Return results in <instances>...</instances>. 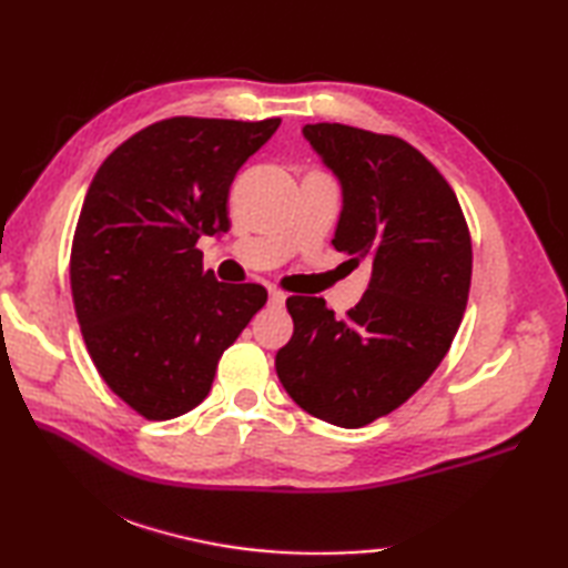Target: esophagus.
Instances as JSON below:
<instances>
[{"instance_id":"1","label":"esophagus","mask_w":568,"mask_h":568,"mask_svg":"<svg viewBox=\"0 0 568 568\" xmlns=\"http://www.w3.org/2000/svg\"><path fill=\"white\" fill-rule=\"evenodd\" d=\"M268 295H271V305H277V307H281V305L285 303V297H287V295L281 291V287H271Z\"/></svg>"}]
</instances>
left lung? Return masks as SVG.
<instances>
[{
    "label": "left lung",
    "instance_id": "obj_1",
    "mask_svg": "<svg viewBox=\"0 0 568 568\" xmlns=\"http://www.w3.org/2000/svg\"><path fill=\"white\" fill-rule=\"evenodd\" d=\"M303 134L342 180L334 248L373 273L344 317L324 297H287L295 332L275 371L312 417L366 427L407 403L449 352L470 291V232L452 185L405 139L329 122Z\"/></svg>",
    "mask_w": 568,
    "mask_h": 568
}]
</instances>
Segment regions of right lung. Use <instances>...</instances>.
I'll return each mask as SVG.
<instances>
[{"label":"right lung","mask_w":568,"mask_h":568,"mask_svg":"<svg viewBox=\"0 0 568 568\" xmlns=\"http://www.w3.org/2000/svg\"><path fill=\"white\" fill-rule=\"evenodd\" d=\"M281 119L171 116L136 131L94 173L70 251L88 354L146 419L207 397L216 364L268 291L204 271L200 236L229 232V187Z\"/></svg>","instance_id":"add662e5"}]
</instances>
